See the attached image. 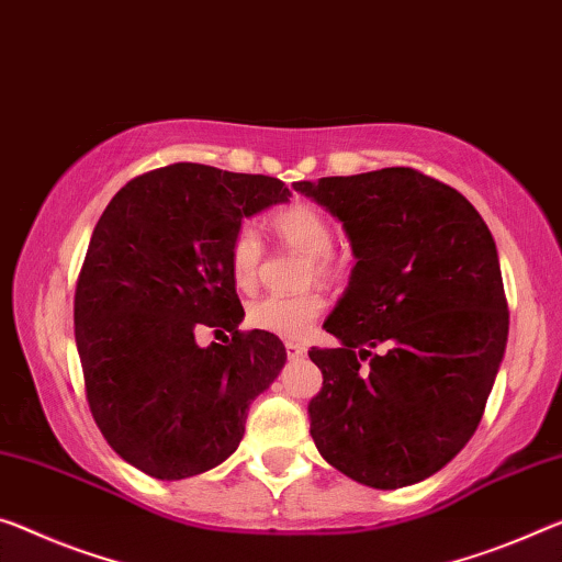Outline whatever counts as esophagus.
Wrapping results in <instances>:
<instances>
[{"label": "esophagus", "mask_w": 562, "mask_h": 562, "mask_svg": "<svg viewBox=\"0 0 562 562\" xmlns=\"http://www.w3.org/2000/svg\"><path fill=\"white\" fill-rule=\"evenodd\" d=\"M286 353H289V359H301V357H306V347L299 341H286Z\"/></svg>", "instance_id": "obj_1"}]
</instances>
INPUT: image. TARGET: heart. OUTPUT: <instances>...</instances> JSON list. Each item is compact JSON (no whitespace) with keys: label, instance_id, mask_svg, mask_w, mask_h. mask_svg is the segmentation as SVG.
Segmentation results:
<instances>
[{"label":"heart","instance_id":"b5f03b06","mask_svg":"<svg viewBox=\"0 0 562 562\" xmlns=\"http://www.w3.org/2000/svg\"><path fill=\"white\" fill-rule=\"evenodd\" d=\"M273 236L283 246L308 258L306 283L314 279L329 281L341 273L339 258L331 256L334 226L314 203H291L273 211L269 218ZM263 261V240L254 226H240L228 246L231 279L240 291H251ZM324 296L318 291L293 293V296H263L248 306V324L283 339H301L322 314Z\"/></svg>","mask_w":562,"mask_h":562}]
</instances>
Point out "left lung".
<instances>
[{
	"mask_svg": "<svg viewBox=\"0 0 562 562\" xmlns=\"http://www.w3.org/2000/svg\"><path fill=\"white\" fill-rule=\"evenodd\" d=\"M293 188L341 221L357 258L324 322L341 347L308 351L324 374L316 450L376 490L427 480L470 442L505 353L495 238L468 198L414 168Z\"/></svg>",
	"mask_w": 562,
	"mask_h": 562,
	"instance_id": "left-lung-1",
	"label": "left lung"
}]
</instances>
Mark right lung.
Masks as SVG:
<instances>
[{"instance_id":"obj_1","label":"right lung","mask_w":562,"mask_h":562,"mask_svg":"<svg viewBox=\"0 0 562 562\" xmlns=\"http://www.w3.org/2000/svg\"><path fill=\"white\" fill-rule=\"evenodd\" d=\"M289 195L279 178L176 162L120 188L92 231L75 291L85 392L108 445L155 480L226 462L286 364L279 336L238 329L228 246ZM201 325L232 339L198 348Z\"/></svg>"}]
</instances>
